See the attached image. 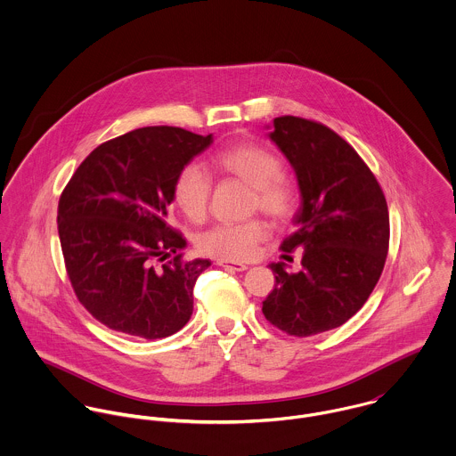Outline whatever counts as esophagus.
Returning a JSON list of instances; mask_svg holds the SVG:
<instances>
[{
    "label": "esophagus",
    "mask_w": 456,
    "mask_h": 456,
    "mask_svg": "<svg viewBox=\"0 0 456 456\" xmlns=\"http://www.w3.org/2000/svg\"><path fill=\"white\" fill-rule=\"evenodd\" d=\"M219 266H223L224 270L228 272H244L248 270V265H242V263H232V261L219 260L217 261Z\"/></svg>",
    "instance_id": "34e87169"
}]
</instances>
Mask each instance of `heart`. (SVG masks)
Here are the masks:
<instances>
[{"mask_svg":"<svg viewBox=\"0 0 456 456\" xmlns=\"http://www.w3.org/2000/svg\"><path fill=\"white\" fill-rule=\"evenodd\" d=\"M212 167L224 175L235 177L253 188V208H260L272 219H286L295 207V195L286 179L281 177V161L258 143L242 142L217 151ZM174 198L183 214L191 221H201L210 198V179L195 163L184 167L174 184ZM266 237L260 219L246 223H223L198 237L200 253L224 261L251 260Z\"/></svg>","mask_w":456,"mask_h":456,"instance_id":"b5f03b06","label":"heart"}]
</instances>
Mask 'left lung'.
<instances>
[{
    "mask_svg": "<svg viewBox=\"0 0 456 456\" xmlns=\"http://www.w3.org/2000/svg\"><path fill=\"white\" fill-rule=\"evenodd\" d=\"M270 140L295 170L300 208L282 251L304 249L302 268L270 263L275 288L265 318L295 337L344 325L376 288L390 242L387 198L358 152L325 125L275 118Z\"/></svg>",
    "mask_w": 456,
    "mask_h": 456,
    "instance_id": "1",
    "label": "left lung"
}]
</instances>
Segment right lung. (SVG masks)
Instances as JSON below:
<instances>
[{
    "label": "right lung",
    "instance_id": "obj_1",
    "mask_svg": "<svg viewBox=\"0 0 456 456\" xmlns=\"http://www.w3.org/2000/svg\"><path fill=\"white\" fill-rule=\"evenodd\" d=\"M210 143L212 134L183 128L133 130L98 145L66 184L58 207L66 272L78 302L110 330L154 340L190 322L210 261L183 260L186 240L168 224V207L179 172Z\"/></svg>",
    "mask_w": 456,
    "mask_h": 456
}]
</instances>
